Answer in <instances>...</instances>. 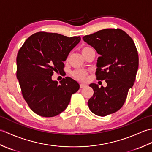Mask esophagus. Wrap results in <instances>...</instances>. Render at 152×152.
I'll list each match as a JSON object with an SVG mask.
<instances>
[{"mask_svg":"<svg viewBox=\"0 0 152 152\" xmlns=\"http://www.w3.org/2000/svg\"><path fill=\"white\" fill-rule=\"evenodd\" d=\"M86 87V84H83V83H80V88L82 89V88H84Z\"/></svg>","mask_w":152,"mask_h":152,"instance_id":"obj_1","label":"esophagus"}]
</instances>
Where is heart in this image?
I'll return each instance as SVG.
<instances>
[{
    "label": "heart",
    "mask_w": 152,
    "mask_h": 152,
    "mask_svg": "<svg viewBox=\"0 0 152 152\" xmlns=\"http://www.w3.org/2000/svg\"><path fill=\"white\" fill-rule=\"evenodd\" d=\"M91 50H92V48L89 46H83L81 48V52L83 56H84L86 53H88ZM88 74L89 72L86 70H76L71 73V75L74 79L81 82H85L88 79Z\"/></svg>",
    "instance_id": "b5f03b06"
}]
</instances>
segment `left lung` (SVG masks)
Returning <instances> with one entry per match:
<instances>
[{"mask_svg": "<svg viewBox=\"0 0 152 152\" xmlns=\"http://www.w3.org/2000/svg\"><path fill=\"white\" fill-rule=\"evenodd\" d=\"M83 40L99 55L95 75L105 80L107 86L99 88L91 83L93 95L88 106L93 114L105 116L117 112L124 105L129 89L132 88L138 68V55L131 37L120 28H105Z\"/></svg>", "mask_w": 152, "mask_h": 152, "instance_id": "8db88e82", "label": "left lung"}]
</instances>
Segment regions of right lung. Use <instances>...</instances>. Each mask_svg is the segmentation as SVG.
Returning a JSON list of instances; mask_svg holds the SVG:
<instances>
[{"mask_svg":"<svg viewBox=\"0 0 152 152\" xmlns=\"http://www.w3.org/2000/svg\"><path fill=\"white\" fill-rule=\"evenodd\" d=\"M80 40V37L40 31L28 37L19 49L16 76L23 96L37 114L45 118L59 114L79 89L78 83L70 77L59 84L51 76L54 71L63 70V62Z\"/></svg>","mask_w":152,"mask_h":152,"instance_id":"right-lung-1","label":"right lung"}]
</instances>
